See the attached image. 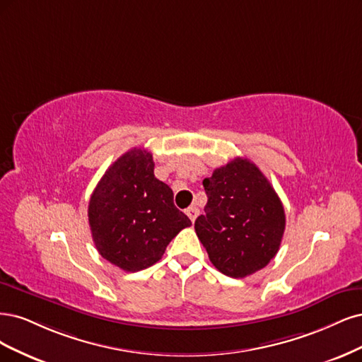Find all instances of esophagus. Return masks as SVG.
Wrapping results in <instances>:
<instances>
[{
	"instance_id": "34e87169",
	"label": "esophagus",
	"mask_w": 362,
	"mask_h": 362,
	"mask_svg": "<svg viewBox=\"0 0 362 362\" xmlns=\"http://www.w3.org/2000/svg\"><path fill=\"white\" fill-rule=\"evenodd\" d=\"M198 214H200V211H198V209H197L195 206H191V207H188V209H186V215H188V216H189V219L192 221V223H194V221L197 219Z\"/></svg>"
}]
</instances>
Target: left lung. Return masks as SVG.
Returning a JSON list of instances; mask_svg holds the SVG:
<instances>
[{"label": "left lung", "mask_w": 362, "mask_h": 362, "mask_svg": "<svg viewBox=\"0 0 362 362\" xmlns=\"http://www.w3.org/2000/svg\"><path fill=\"white\" fill-rule=\"evenodd\" d=\"M204 215L195 233L219 272L245 278L269 263L281 245L286 214L264 174L245 158H235L203 180Z\"/></svg>", "instance_id": "left-lung-1"}]
</instances>
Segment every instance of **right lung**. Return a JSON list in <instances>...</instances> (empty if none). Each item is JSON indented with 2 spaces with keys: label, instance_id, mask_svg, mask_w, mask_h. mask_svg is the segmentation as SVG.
Instances as JSON below:
<instances>
[{
  "label": "right lung",
  "instance_id": "right-lung-1",
  "mask_svg": "<svg viewBox=\"0 0 362 362\" xmlns=\"http://www.w3.org/2000/svg\"><path fill=\"white\" fill-rule=\"evenodd\" d=\"M146 148L126 151L105 171L88 203L93 242L103 259L127 272L160 260L191 219L174 206L168 185L155 177Z\"/></svg>",
  "mask_w": 362,
  "mask_h": 362
}]
</instances>
